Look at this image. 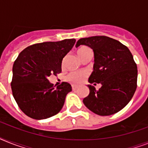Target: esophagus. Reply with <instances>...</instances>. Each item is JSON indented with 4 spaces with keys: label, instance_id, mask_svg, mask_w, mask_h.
Segmentation results:
<instances>
[{
    "label": "esophagus",
    "instance_id": "obj_1",
    "mask_svg": "<svg viewBox=\"0 0 148 148\" xmlns=\"http://www.w3.org/2000/svg\"><path fill=\"white\" fill-rule=\"evenodd\" d=\"M72 90H75L77 89V86L76 85H72Z\"/></svg>",
    "mask_w": 148,
    "mask_h": 148
}]
</instances>
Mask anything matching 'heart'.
Listing matches in <instances>:
<instances>
[{"label":"heart","mask_w":148,"mask_h":148,"mask_svg":"<svg viewBox=\"0 0 148 148\" xmlns=\"http://www.w3.org/2000/svg\"><path fill=\"white\" fill-rule=\"evenodd\" d=\"M90 51V49L88 47H81L77 50V54L79 58H82L86 53ZM88 74L85 71H73L71 72L69 74H67L66 77V80L69 81L70 83L74 84H78L81 83L84 79L87 77Z\"/></svg>","instance_id":"obj_1"}]
</instances>
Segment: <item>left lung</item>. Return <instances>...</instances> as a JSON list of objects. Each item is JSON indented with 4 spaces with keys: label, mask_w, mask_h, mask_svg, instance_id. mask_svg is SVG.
<instances>
[{
    "label": "left lung",
    "mask_w": 148,
    "mask_h": 148,
    "mask_svg": "<svg viewBox=\"0 0 148 148\" xmlns=\"http://www.w3.org/2000/svg\"><path fill=\"white\" fill-rule=\"evenodd\" d=\"M86 45L94 51V71L90 84H101L96 90L88 85L90 93L84 105L101 116L114 114L129 103L137 88L138 67L130 50L118 40L106 36L81 38L76 47Z\"/></svg>",
    "instance_id": "left-lung-1"
}]
</instances>
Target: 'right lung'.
I'll list each match as a JSON object with an SVG mask.
<instances>
[{
	"mask_svg": "<svg viewBox=\"0 0 148 148\" xmlns=\"http://www.w3.org/2000/svg\"><path fill=\"white\" fill-rule=\"evenodd\" d=\"M75 39L31 45L20 53L13 65L11 90L20 109L36 120L54 116L62 109L71 84L53 86L47 77L61 72L63 58L75 44Z\"/></svg>",
	"mask_w": 148,
	"mask_h": 148,
	"instance_id": "add662e5",
	"label": "right lung"
}]
</instances>
